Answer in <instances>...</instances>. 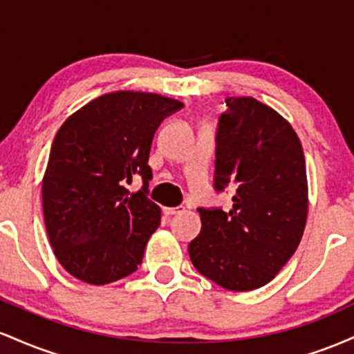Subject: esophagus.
I'll return each instance as SVG.
<instances>
[{
  "mask_svg": "<svg viewBox=\"0 0 354 354\" xmlns=\"http://www.w3.org/2000/svg\"><path fill=\"white\" fill-rule=\"evenodd\" d=\"M165 214H168V216H173V214H181L185 213V208L183 206H174V208H165Z\"/></svg>",
  "mask_w": 354,
  "mask_h": 354,
  "instance_id": "34e87169",
  "label": "esophagus"
}]
</instances>
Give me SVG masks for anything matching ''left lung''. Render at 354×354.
Returning a JSON list of instances; mask_svg holds the SVG:
<instances>
[{
	"label": "left lung",
	"mask_w": 354,
	"mask_h": 354,
	"mask_svg": "<svg viewBox=\"0 0 354 354\" xmlns=\"http://www.w3.org/2000/svg\"><path fill=\"white\" fill-rule=\"evenodd\" d=\"M216 133L214 188H236L233 208L203 209L189 243L193 266L230 291L270 283L301 241L308 180L301 141L284 118L251 96L226 98Z\"/></svg>",
	"instance_id": "1"
}]
</instances>
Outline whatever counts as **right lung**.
<instances>
[{"label": "right lung", "mask_w": 354, "mask_h": 354, "mask_svg": "<svg viewBox=\"0 0 354 354\" xmlns=\"http://www.w3.org/2000/svg\"><path fill=\"white\" fill-rule=\"evenodd\" d=\"M181 108L156 93L113 91L61 124L43 176V214L53 253L80 281H118L143 261L161 221L146 196L149 149L161 121ZM133 174L144 178L136 194L125 188Z\"/></svg>", "instance_id": "obj_1"}]
</instances>
